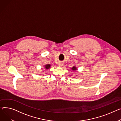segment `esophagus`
<instances>
[{"label":"esophagus","instance_id":"34e87169","mask_svg":"<svg viewBox=\"0 0 121 121\" xmlns=\"http://www.w3.org/2000/svg\"><path fill=\"white\" fill-rule=\"evenodd\" d=\"M62 65H63V64H62V63H59V64H58L59 66H60V67L62 66Z\"/></svg>","mask_w":121,"mask_h":121}]
</instances>
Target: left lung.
Listing matches in <instances>:
<instances>
[{
  "instance_id": "obj_1",
  "label": "left lung",
  "mask_w": 121,
  "mask_h": 121,
  "mask_svg": "<svg viewBox=\"0 0 121 121\" xmlns=\"http://www.w3.org/2000/svg\"><path fill=\"white\" fill-rule=\"evenodd\" d=\"M71 69L72 70H77V69H76V68L75 66H73V67L71 68Z\"/></svg>"
}]
</instances>
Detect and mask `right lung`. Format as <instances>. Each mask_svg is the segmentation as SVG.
<instances>
[{"mask_svg": "<svg viewBox=\"0 0 121 121\" xmlns=\"http://www.w3.org/2000/svg\"><path fill=\"white\" fill-rule=\"evenodd\" d=\"M50 67H51V65H50V64H47V65H46L45 66V68L47 69H50Z\"/></svg>", "mask_w": 121, "mask_h": 121, "instance_id": "1", "label": "right lung"}]
</instances>
